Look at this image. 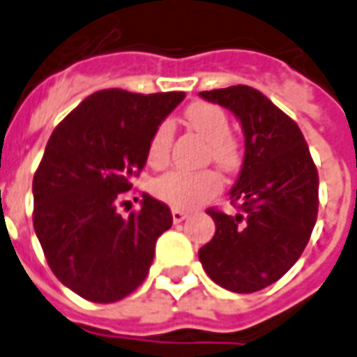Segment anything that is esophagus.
I'll use <instances>...</instances> for the list:
<instances>
[{"instance_id": "esophagus-1", "label": "esophagus", "mask_w": 357, "mask_h": 357, "mask_svg": "<svg viewBox=\"0 0 357 357\" xmlns=\"http://www.w3.org/2000/svg\"><path fill=\"white\" fill-rule=\"evenodd\" d=\"M187 218H189V213L183 212V210H172V219H174V223H181V221Z\"/></svg>"}]
</instances>
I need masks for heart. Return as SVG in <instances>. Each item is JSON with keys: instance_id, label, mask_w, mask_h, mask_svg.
Instances as JSON below:
<instances>
[{"instance_id": "obj_1", "label": "heart", "mask_w": 357, "mask_h": 357, "mask_svg": "<svg viewBox=\"0 0 357 357\" xmlns=\"http://www.w3.org/2000/svg\"><path fill=\"white\" fill-rule=\"evenodd\" d=\"M187 125L202 134L210 142V157L213 162L225 170H234L240 165V151L236 142L229 136L231 123L227 113L219 105L199 102L187 107ZM172 139H174V126L168 121L157 125L149 139L147 147V160L151 166H162L170 157ZM223 187L221 176L213 170L189 172L174 170L155 179L153 195L168 206L191 210L202 204L213 195H218Z\"/></svg>"}]
</instances>
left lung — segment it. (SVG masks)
<instances>
[{
  "mask_svg": "<svg viewBox=\"0 0 357 357\" xmlns=\"http://www.w3.org/2000/svg\"><path fill=\"white\" fill-rule=\"evenodd\" d=\"M199 96L238 119L245 147L229 192L240 212L208 210L215 234L199 259L229 291H259L282 278L308 244L318 215V170L297 123L259 91L236 84Z\"/></svg>",
  "mask_w": 357,
  "mask_h": 357,
  "instance_id": "left-lung-1",
  "label": "left lung"
}]
</instances>
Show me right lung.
<instances>
[{"mask_svg": "<svg viewBox=\"0 0 357 357\" xmlns=\"http://www.w3.org/2000/svg\"><path fill=\"white\" fill-rule=\"evenodd\" d=\"M183 92L98 91L54 128L33 176V229L66 287L92 303L130 295L149 273L170 208L142 195V210L117 206L147 162L153 132Z\"/></svg>", "mask_w": 357, "mask_h": 357, "instance_id": "obj_1", "label": "right lung"}]
</instances>
